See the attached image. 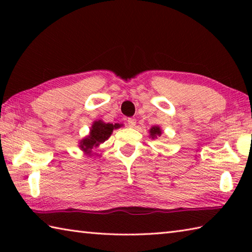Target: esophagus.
<instances>
[{
  "mask_svg": "<svg viewBox=\"0 0 252 252\" xmlns=\"http://www.w3.org/2000/svg\"><path fill=\"white\" fill-rule=\"evenodd\" d=\"M136 125V120L134 118H129L127 119V126H129L130 127H134Z\"/></svg>",
  "mask_w": 252,
  "mask_h": 252,
  "instance_id": "esophagus-1",
  "label": "esophagus"
}]
</instances>
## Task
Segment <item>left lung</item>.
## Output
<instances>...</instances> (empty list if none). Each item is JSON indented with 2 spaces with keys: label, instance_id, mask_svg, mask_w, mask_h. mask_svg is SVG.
I'll use <instances>...</instances> for the list:
<instances>
[{
  "label": "left lung",
  "instance_id": "left-lung-1",
  "mask_svg": "<svg viewBox=\"0 0 252 252\" xmlns=\"http://www.w3.org/2000/svg\"><path fill=\"white\" fill-rule=\"evenodd\" d=\"M150 134H151L152 138H156L157 135H160V134H161V130H160V127H159V126H153V127H151V130H150Z\"/></svg>",
  "mask_w": 252,
  "mask_h": 252
}]
</instances>
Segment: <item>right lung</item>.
Returning a JSON list of instances; mask_svg holds the SVG:
<instances>
[{"mask_svg": "<svg viewBox=\"0 0 252 252\" xmlns=\"http://www.w3.org/2000/svg\"><path fill=\"white\" fill-rule=\"evenodd\" d=\"M118 127H120L119 123L111 125V123H104L102 121L94 122L91 127L90 135H88L87 138L81 141L80 147L82 148L84 151L91 150L93 147H96L99 146L100 143L104 142L111 135V133H112L113 129H118Z\"/></svg>", "mask_w": 252, "mask_h": 252, "instance_id": "1", "label": "right lung"}]
</instances>
